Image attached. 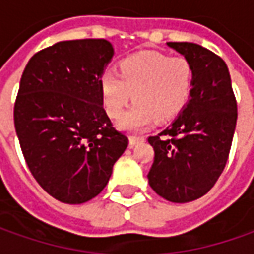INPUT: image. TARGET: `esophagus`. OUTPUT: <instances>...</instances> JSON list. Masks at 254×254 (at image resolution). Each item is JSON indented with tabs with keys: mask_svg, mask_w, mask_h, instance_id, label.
<instances>
[{
	"mask_svg": "<svg viewBox=\"0 0 254 254\" xmlns=\"http://www.w3.org/2000/svg\"><path fill=\"white\" fill-rule=\"evenodd\" d=\"M128 141H130V146H131V148H132V146H135V145H137L138 142L144 141V137H137V135H131Z\"/></svg>",
	"mask_w": 254,
	"mask_h": 254,
	"instance_id": "esophagus-1",
	"label": "esophagus"
}]
</instances>
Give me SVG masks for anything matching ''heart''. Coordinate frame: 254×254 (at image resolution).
<instances>
[{
  "instance_id": "obj_1",
  "label": "heart",
  "mask_w": 254,
  "mask_h": 254,
  "mask_svg": "<svg viewBox=\"0 0 254 254\" xmlns=\"http://www.w3.org/2000/svg\"><path fill=\"white\" fill-rule=\"evenodd\" d=\"M120 73L106 70L99 90L106 113L120 117L132 99L137 101L119 122L123 131H141L159 120L170 119L190 99L193 70L183 57H169L159 51H142L124 58Z\"/></svg>"
}]
</instances>
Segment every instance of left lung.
Returning a JSON list of instances; mask_svg holds the SVG:
<instances>
[{"mask_svg":"<svg viewBox=\"0 0 254 254\" xmlns=\"http://www.w3.org/2000/svg\"><path fill=\"white\" fill-rule=\"evenodd\" d=\"M192 66L190 99L173 123L149 137L155 159L152 190L173 203L199 199L213 188L230 155L237 126V101L223 59L193 43H167Z\"/></svg>","mask_w":254,"mask_h":254,"instance_id":"8db88e82","label":"left lung"}]
</instances>
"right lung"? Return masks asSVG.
I'll return each mask as SVG.
<instances>
[{"label": "right lung", "mask_w": 254, "mask_h": 254, "mask_svg": "<svg viewBox=\"0 0 254 254\" xmlns=\"http://www.w3.org/2000/svg\"><path fill=\"white\" fill-rule=\"evenodd\" d=\"M113 55L102 38L61 41L33 55L20 78L13 110L20 148L37 183L64 203L101 193L128 145L99 90Z\"/></svg>", "instance_id": "obj_1"}]
</instances>
